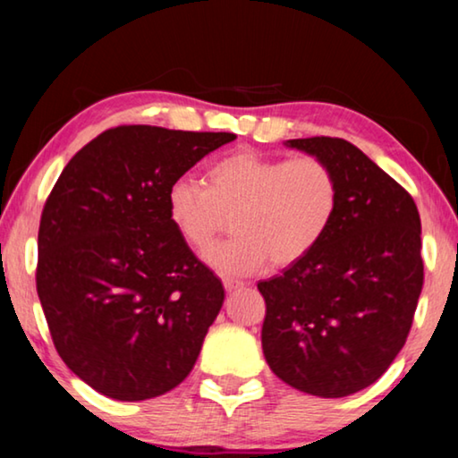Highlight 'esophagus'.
Segmentation results:
<instances>
[{
  "label": "esophagus",
  "mask_w": 458,
  "mask_h": 458,
  "mask_svg": "<svg viewBox=\"0 0 458 458\" xmlns=\"http://www.w3.org/2000/svg\"><path fill=\"white\" fill-rule=\"evenodd\" d=\"M223 285H225V290H227V292H233V290H240V287H243L246 284H243V281H240V279L227 277V279H223Z\"/></svg>",
  "instance_id": "obj_1"
}]
</instances>
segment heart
Returning <instances> with one entry per match:
<instances>
[{
    "label": "heart",
    "mask_w": 458,
    "mask_h": 458,
    "mask_svg": "<svg viewBox=\"0 0 458 458\" xmlns=\"http://www.w3.org/2000/svg\"><path fill=\"white\" fill-rule=\"evenodd\" d=\"M340 204V181L312 154L281 158L240 148L206 168V185L181 177L168 185L166 215L193 252H204L233 221L235 235L206 252L223 275L259 273L271 260L290 267L315 252Z\"/></svg>",
    "instance_id": "1"
}]
</instances>
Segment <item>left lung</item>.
<instances>
[{"instance_id":"8db88e82","label":"left lung","mask_w":458,"mask_h":458,"mask_svg":"<svg viewBox=\"0 0 458 458\" xmlns=\"http://www.w3.org/2000/svg\"><path fill=\"white\" fill-rule=\"evenodd\" d=\"M329 162L340 204L315 252L260 281L262 352L287 386L342 398L371 386L403 350L423 287L415 199L340 137L290 140Z\"/></svg>"}]
</instances>
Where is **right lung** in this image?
Wrapping results in <instances>:
<instances>
[{"mask_svg": "<svg viewBox=\"0 0 458 458\" xmlns=\"http://www.w3.org/2000/svg\"><path fill=\"white\" fill-rule=\"evenodd\" d=\"M233 133L123 124L72 156L39 223L37 293L60 359L114 400L177 387L221 310V279L166 215L173 181Z\"/></svg>", "mask_w": 458, "mask_h": 458, "instance_id": "1", "label": "right lung"}]
</instances>
